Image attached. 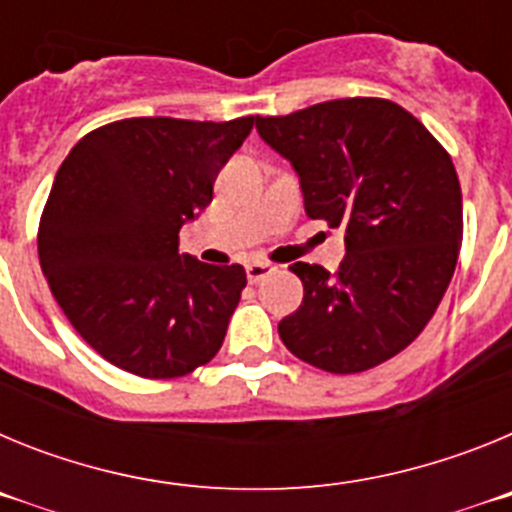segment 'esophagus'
<instances>
[{
  "label": "esophagus",
  "mask_w": 512,
  "mask_h": 512,
  "mask_svg": "<svg viewBox=\"0 0 512 512\" xmlns=\"http://www.w3.org/2000/svg\"><path fill=\"white\" fill-rule=\"evenodd\" d=\"M271 271H274V266L266 264V261H251V264H246V277L251 284H256V282H261L264 277H269Z\"/></svg>",
  "instance_id": "1"
}]
</instances>
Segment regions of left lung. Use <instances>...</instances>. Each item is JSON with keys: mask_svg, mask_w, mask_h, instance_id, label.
Here are the masks:
<instances>
[{"mask_svg": "<svg viewBox=\"0 0 512 512\" xmlns=\"http://www.w3.org/2000/svg\"><path fill=\"white\" fill-rule=\"evenodd\" d=\"M300 176L305 212L343 228L338 274L297 261L305 297L279 323L307 364L356 374L400 354L433 318L459 259L461 187L449 153L390 99L312 104L256 117Z\"/></svg>", "mask_w": 512, "mask_h": 512, "instance_id": "1", "label": "left lung"}]
</instances>
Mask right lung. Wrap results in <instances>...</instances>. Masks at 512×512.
Masks as SVG:
<instances>
[{
  "mask_svg": "<svg viewBox=\"0 0 512 512\" xmlns=\"http://www.w3.org/2000/svg\"><path fill=\"white\" fill-rule=\"evenodd\" d=\"M253 122L120 120L84 135L58 169L40 220V269L110 364L184 377L223 346L246 271L179 253V230L210 205Z\"/></svg>",
  "mask_w": 512,
  "mask_h": 512,
  "instance_id": "add662e5",
  "label": "right lung"
}]
</instances>
